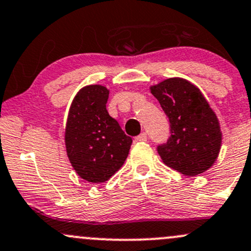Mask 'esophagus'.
Returning <instances> with one entry per match:
<instances>
[{
	"instance_id": "34e87169",
	"label": "esophagus",
	"mask_w": 251,
	"mask_h": 251,
	"mask_svg": "<svg viewBox=\"0 0 251 251\" xmlns=\"http://www.w3.org/2000/svg\"><path fill=\"white\" fill-rule=\"evenodd\" d=\"M147 138H148L147 133L143 132V133L139 134V136L136 137V141H138V142H147Z\"/></svg>"
}]
</instances>
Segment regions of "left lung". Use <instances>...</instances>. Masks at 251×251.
I'll return each mask as SVG.
<instances>
[{
    "instance_id": "obj_1",
    "label": "left lung",
    "mask_w": 251,
    "mask_h": 251,
    "mask_svg": "<svg viewBox=\"0 0 251 251\" xmlns=\"http://www.w3.org/2000/svg\"><path fill=\"white\" fill-rule=\"evenodd\" d=\"M170 120L166 143L157 152L168 167L195 176L210 168L221 147L218 118L199 88L181 78H170L150 88Z\"/></svg>"
}]
</instances>
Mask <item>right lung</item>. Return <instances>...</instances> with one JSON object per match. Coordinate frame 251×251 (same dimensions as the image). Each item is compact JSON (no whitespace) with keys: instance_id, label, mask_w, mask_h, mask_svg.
<instances>
[{"instance_id":"add662e5","label":"right lung","mask_w":251,"mask_h":251,"mask_svg":"<svg viewBox=\"0 0 251 251\" xmlns=\"http://www.w3.org/2000/svg\"><path fill=\"white\" fill-rule=\"evenodd\" d=\"M109 91L102 85H89L75 95L65 131L68 159L80 178L104 183L120 170L132 139L108 114Z\"/></svg>"}]
</instances>
